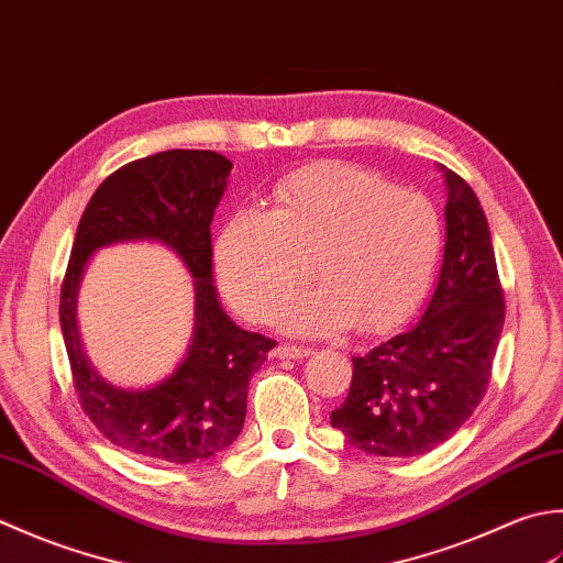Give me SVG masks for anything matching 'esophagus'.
<instances>
[{"mask_svg": "<svg viewBox=\"0 0 563 563\" xmlns=\"http://www.w3.org/2000/svg\"><path fill=\"white\" fill-rule=\"evenodd\" d=\"M311 354L308 347H296V345H277L274 347V357L277 360H303Z\"/></svg>", "mask_w": 563, "mask_h": 563, "instance_id": "esophagus-1", "label": "esophagus"}]
</instances>
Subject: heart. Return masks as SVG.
Wrapping results in <instances>:
<instances>
[{"instance_id": "1", "label": "heart", "mask_w": 563, "mask_h": 563, "mask_svg": "<svg viewBox=\"0 0 563 563\" xmlns=\"http://www.w3.org/2000/svg\"><path fill=\"white\" fill-rule=\"evenodd\" d=\"M442 250V221L430 199L352 165L296 172L274 189L272 209L240 211L216 240L223 291L240 313L265 323L284 308V330L303 338L357 325L386 332L426 298Z\"/></svg>"}]
</instances>
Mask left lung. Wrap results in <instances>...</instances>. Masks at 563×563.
<instances>
[{
  "label": "left lung",
  "mask_w": 563,
  "mask_h": 563,
  "mask_svg": "<svg viewBox=\"0 0 563 563\" xmlns=\"http://www.w3.org/2000/svg\"><path fill=\"white\" fill-rule=\"evenodd\" d=\"M440 172L446 240L426 313L352 357L350 394L330 412L347 444L372 456H420L464 426L486 394L506 320L486 213L462 177Z\"/></svg>",
  "instance_id": "1"
}]
</instances>
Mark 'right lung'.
<instances>
[{"label": "right lung", "instance_id": "obj_1", "mask_svg": "<svg viewBox=\"0 0 563 563\" xmlns=\"http://www.w3.org/2000/svg\"><path fill=\"white\" fill-rule=\"evenodd\" d=\"M233 163L213 151H165L101 181L79 218L60 291V328L75 391L89 420L129 454L157 464L203 462L243 432L250 378L277 342L235 325L218 301L211 221ZM159 242L195 279V332L176 372L153 387H113L86 360L76 328L78 284L96 250Z\"/></svg>", "mask_w": 563, "mask_h": 563}]
</instances>
